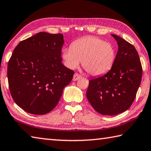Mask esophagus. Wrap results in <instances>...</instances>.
I'll list each match as a JSON object with an SVG mask.
<instances>
[{"instance_id":"34e87169","label":"esophagus","mask_w":151,"mask_h":151,"mask_svg":"<svg viewBox=\"0 0 151 151\" xmlns=\"http://www.w3.org/2000/svg\"><path fill=\"white\" fill-rule=\"evenodd\" d=\"M81 78V76L79 75V74H78V73H75V75H74V76H73V81H77V80H78L79 78Z\"/></svg>"}]
</instances>
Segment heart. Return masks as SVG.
<instances>
[{"mask_svg":"<svg viewBox=\"0 0 151 151\" xmlns=\"http://www.w3.org/2000/svg\"><path fill=\"white\" fill-rule=\"evenodd\" d=\"M116 57L115 48L111 42L95 37H86L74 41L62 50L66 67L76 68L82 65L91 75L100 76L111 70Z\"/></svg>","mask_w":151,"mask_h":151,"instance_id":"1","label":"heart"}]
</instances>
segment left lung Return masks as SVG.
Here are the masks:
<instances>
[{"label": "left lung", "instance_id": "obj_1", "mask_svg": "<svg viewBox=\"0 0 151 151\" xmlns=\"http://www.w3.org/2000/svg\"><path fill=\"white\" fill-rule=\"evenodd\" d=\"M118 45L111 69L89 81L86 97L93 109L103 115H116L126 111L136 96L142 78V68L133 45L116 35Z\"/></svg>", "mask_w": 151, "mask_h": 151}]
</instances>
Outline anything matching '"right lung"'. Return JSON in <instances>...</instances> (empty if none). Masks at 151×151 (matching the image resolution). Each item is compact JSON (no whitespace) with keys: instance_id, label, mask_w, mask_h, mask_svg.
<instances>
[{"instance_id":"right-lung-1","label":"right lung","mask_w":151,"mask_h":151,"mask_svg":"<svg viewBox=\"0 0 151 151\" xmlns=\"http://www.w3.org/2000/svg\"><path fill=\"white\" fill-rule=\"evenodd\" d=\"M62 34L40 32L19 43L9 61L7 76L18 106L33 114H45L57 106L74 71L61 63Z\"/></svg>"}]
</instances>
